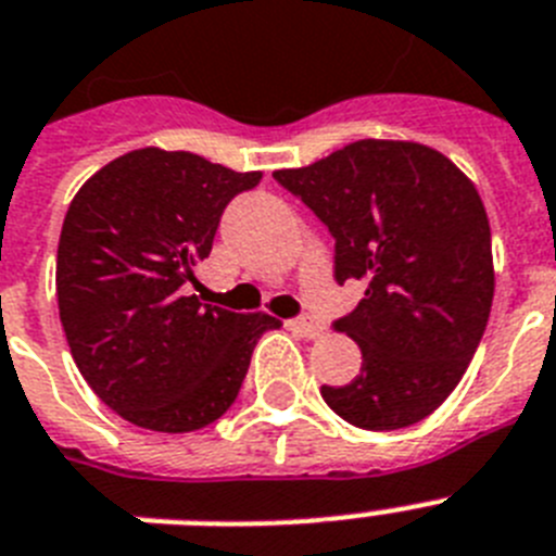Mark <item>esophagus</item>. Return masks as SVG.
I'll return each instance as SVG.
<instances>
[{
  "label": "esophagus",
  "instance_id": "obj_1",
  "mask_svg": "<svg viewBox=\"0 0 556 556\" xmlns=\"http://www.w3.org/2000/svg\"><path fill=\"white\" fill-rule=\"evenodd\" d=\"M289 329L295 331V334L306 337V340H317V337H324L326 326L320 324L317 317L303 315V317H295V320H289Z\"/></svg>",
  "mask_w": 556,
  "mask_h": 556
}]
</instances>
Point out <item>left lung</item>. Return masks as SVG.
I'll return each instance as SVG.
<instances>
[{"instance_id":"1","label":"left lung","mask_w":556,"mask_h":556,"mask_svg":"<svg viewBox=\"0 0 556 556\" xmlns=\"http://www.w3.org/2000/svg\"><path fill=\"white\" fill-rule=\"evenodd\" d=\"M334 239V281H363L334 320L363 351L326 405L363 430L430 416L462 382L490 320L492 232L476 185L421 142L357 140L306 168L273 174Z\"/></svg>"}]
</instances>
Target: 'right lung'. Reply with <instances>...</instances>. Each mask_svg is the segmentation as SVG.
<instances>
[{
    "mask_svg": "<svg viewBox=\"0 0 556 556\" xmlns=\"http://www.w3.org/2000/svg\"><path fill=\"white\" fill-rule=\"evenodd\" d=\"M261 182L191 151L140 149L75 193L55 292L78 371L117 416L191 433L236 402L258 337L281 320L185 295L232 197Z\"/></svg>",
    "mask_w": 556,
    "mask_h": 556,
    "instance_id": "right-lung-1",
    "label": "right lung"
}]
</instances>
